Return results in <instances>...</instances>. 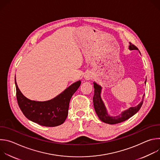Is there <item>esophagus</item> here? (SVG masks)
<instances>
[{"instance_id": "esophagus-1", "label": "esophagus", "mask_w": 160, "mask_h": 160, "mask_svg": "<svg viewBox=\"0 0 160 160\" xmlns=\"http://www.w3.org/2000/svg\"><path fill=\"white\" fill-rule=\"evenodd\" d=\"M92 75H91L90 73H87V74H85V80H90L91 78H92Z\"/></svg>"}]
</instances>
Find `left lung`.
Segmentation results:
<instances>
[{"instance_id": "8db88e82", "label": "left lung", "mask_w": 160, "mask_h": 160, "mask_svg": "<svg viewBox=\"0 0 160 160\" xmlns=\"http://www.w3.org/2000/svg\"><path fill=\"white\" fill-rule=\"evenodd\" d=\"M129 49L130 50H138V48H137L135 45L132 44L131 42H130L129 45ZM146 83V80L145 81V84ZM94 95L93 97V102H94V106L95 111L97 113V115L99 119L108 124H117L121 122H123L130 117H132L133 115H134L136 112L140 109L141 108L142 104H143V98L141 103H139L137 106L135 107H131L127 110L124 111L122 112V114L119 116L117 117H110L106 111V108L105 107V105L101 99V92L102 87L98 85L96 82H94Z\"/></svg>"}]
</instances>
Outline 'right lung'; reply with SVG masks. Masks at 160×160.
Instances as JSON below:
<instances>
[{"label":"right lung","mask_w":160,"mask_h":160,"mask_svg":"<svg viewBox=\"0 0 160 160\" xmlns=\"http://www.w3.org/2000/svg\"><path fill=\"white\" fill-rule=\"evenodd\" d=\"M80 84L79 80L54 99L39 102L30 100L22 95L15 77L16 98L20 109L28 119L45 127H56L64 123L68 114L70 99Z\"/></svg>","instance_id":"right-lung-1"}]
</instances>
